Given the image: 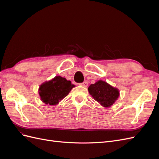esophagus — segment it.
Instances as JSON below:
<instances>
[{
	"mask_svg": "<svg viewBox=\"0 0 159 159\" xmlns=\"http://www.w3.org/2000/svg\"><path fill=\"white\" fill-rule=\"evenodd\" d=\"M80 85H81V86H84V87H87V86L88 85V84L87 81H84L83 83H81Z\"/></svg>",
	"mask_w": 159,
	"mask_h": 159,
	"instance_id": "esophagus-1",
	"label": "esophagus"
}]
</instances>
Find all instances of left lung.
<instances>
[{"label": "left lung", "mask_w": 159, "mask_h": 159, "mask_svg": "<svg viewBox=\"0 0 159 159\" xmlns=\"http://www.w3.org/2000/svg\"><path fill=\"white\" fill-rule=\"evenodd\" d=\"M88 91L91 97L105 107H110L113 105L119 96V91L117 88L102 80L91 84Z\"/></svg>", "instance_id": "8db88e82"}]
</instances>
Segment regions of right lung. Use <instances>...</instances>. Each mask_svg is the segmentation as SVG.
Returning a JSON list of instances; mask_svg holds the SVG:
<instances>
[{
	"label": "right lung",
	"instance_id": "add662e5",
	"mask_svg": "<svg viewBox=\"0 0 159 159\" xmlns=\"http://www.w3.org/2000/svg\"><path fill=\"white\" fill-rule=\"evenodd\" d=\"M74 87L75 85L70 81L57 75L41 84L38 91L43 103L56 105L68 95Z\"/></svg>",
	"mask_w": 159,
	"mask_h": 159
}]
</instances>
